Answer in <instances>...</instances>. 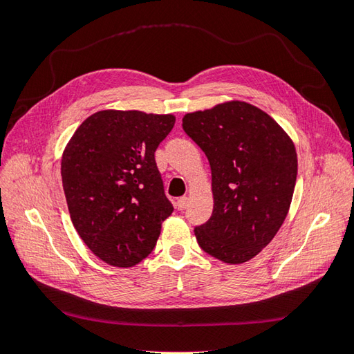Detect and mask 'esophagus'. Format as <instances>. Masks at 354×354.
<instances>
[{
	"label": "esophagus",
	"mask_w": 354,
	"mask_h": 354,
	"mask_svg": "<svg viewBox=\"0 0 354 354\" xmlns=\"http://www.w3.org/2000/svg\"><path fill=\"white\" fill-rule=\"evenodd\" d=\"M187 207H189V198H179L176 201V208L179 212H183V209H185Z\"/></svg>",
	"instance_id": "34e87169"
}]
</instances>
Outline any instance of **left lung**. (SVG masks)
<instances>
[{
	"label": "left lung",
	"mask_w": 354,
	"mask_h": 354,
	"mask_svg": "<svg viewBox=\"0 0 354 354\" xmlns=\"http://www.w3.org/2000/svg\"><path fill=\"white\" fill-rule=\"evenodd\" d=\"M183 127L212 167L213 214L199 246L228 265L255 257L283 225L297 183L292 138L265 111L231 100L185 114Z\"/></svg>",
	"instance_id": "left-lung-1"
}]
</instances>
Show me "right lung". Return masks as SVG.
Here are the masks:
<instances>
[{
	"label": "right lung",
	"instance_id": "right-lung-1",
	"mask_svg": "<svg viewBox=\"0 0 354 354\" xmlns=\"http://www.w3.org/2000/svg\"><path fill=\"white\" fill-rule=\"evenodd\" d=\"M175 120L173 114L104 109L89 115L65 146L61 175L71 222L111 266L145 260L173 212L155 150Z\"/></svg>",
	"mask_w": 354,
	"mask_h": 354
}]
</instances>
